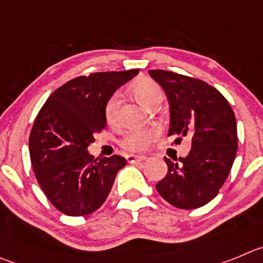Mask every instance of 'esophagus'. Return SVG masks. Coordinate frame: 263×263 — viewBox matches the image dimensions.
Here are the masks:
<instances>
[{"mask_svg": "<svg viewBox=\"0 0 263 263\" xmlns=\"http://www.w3.org/2000/svg\"><path fill=\"white\" fill-rule=\"evenodd\" d=\"M146 159V156H139V155H127L126 156L127 162H141L144 161Z\"/></svg>", "mask_w": 263, "mask_h": 263, "instance_id": "obj_1", "label": "esophagus"}]
</instances>
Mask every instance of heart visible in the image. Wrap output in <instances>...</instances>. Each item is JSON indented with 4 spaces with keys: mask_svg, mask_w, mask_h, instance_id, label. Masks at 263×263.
I'll use <instances>...</instances> for the list:
<instances>
[{
    "mask_svg": "<svg viewBox=\"0 0 263 263\" xmlns=\"http://www.w3.org/2000/svg\"><path fill=\"white\" fill-rule=\"evenodd\" d=\"M132 94L134 98L139 102L146 108H152L154 106L161 103L164 98L162 89L151 80H142L132 86ZM121 98L119 92H114L112 96L104 103L103 114L104 119L109 125H115L119 119V107ZM159 137V130L156 127H147L141 130H130L122 136L120 139V146L124 149L130 152L144 151L149 147V144L154 143Z\"/></svg>",
    "mask_w": 263,
    "mask_h": 263,
    "instance_id": "obj_1",
    "label": "heart"
}]
</instances>
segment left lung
I'll return each mask as SVG.
<instances>
[{
	"instance_id": "8db88e82",
	"label": "left lung",
	"mask_w": 263,
	"mask_h": 263,
	"mask_svg": "<svg viewBox=\"0 0 263 263\" xmlns=\"http://www.w3.org/2000/svg\"><path fill=\"white\" fill-rule=\"evenodd\" d=\"M171 106L169 136L190 138L192 148L179 162L164 157L167 173L156 190L179 209L208 204L223 186L237 151L234 111L221 92L194 77L164 69L148 71Z\"/></svg>"
}]
</instances>
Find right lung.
<instances>
[{"instance_id":"add662e5","label":"right lung","mask_w":263,"mask_h":263,"mask_svg":"<svg viewBox=\"0 0 263 263\" xmlns=\"http://www.w3.org/2000/svg\"><path fill=\"white\" fill-rule=\"evenodd\" d=\"M138 69L97 72L72 79L47 98L29 134V155L37 182L55 208L72 217L101 208L117 172L119 155L94 160L87 147L106 126L104 103Z\"/></svg>"}]
</instances>
